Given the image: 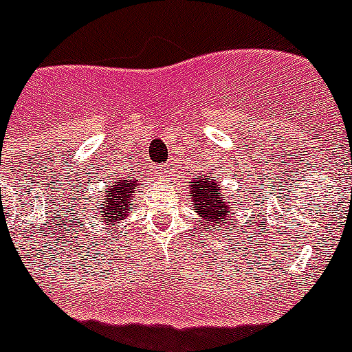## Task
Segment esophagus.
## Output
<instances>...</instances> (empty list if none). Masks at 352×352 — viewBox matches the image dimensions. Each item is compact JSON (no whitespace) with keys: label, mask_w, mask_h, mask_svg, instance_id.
<instances>
[{"label":"esophagus","mask_w":352,"mask_h":352,"mask_svg":"<svg viewBox=\"0 0 352 352\" xmlns=\"http://www.w3.org/2000/svg\"><path fill=\"white\" fill-rule=\"evenodd\" d=\"M157 173L161 177H166L168 175V168H164V166H157Z\"/></svg>","instance_id":"34e87169"}]
</instances>
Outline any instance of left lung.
<instances>
[{"mask_svg": "<svg viewBox=\"0 0 352 352\" xmlns=\"http://www.w3.org/2000/svg\"><path fill=\"white\" fill-rule=\"evenodd\" d=\"M219 180L212 175H198L189 186V201L191 209L197 214L198 223L207 230H223L228 219L234 218L235 201L223 191ZM232 228V227H230ZM201 232V230H200Z\"/></svg>", "mask_w": 352, "mask_h": 352, "instance_id": "8db88e82", "label": "left lung"}]
</instances>
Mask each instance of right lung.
I'll return each instance as SVG.
<instances>
[{
	"mask_svg": "<svg viewBox=\"0 0 352 352\" xmlns=\"http://www.w3.org/2000/svg\"><path fill=\"white\" fill-rule=\"evenodd\" d=\"M138 186L140 180L129 175L113 179L111 184L104 186L102 195L96 198V200L100 201L99 204H94L96 206L94 210L97 214V221L102 223L104 228H106L102 237L118 234V225L127 218V210L133 206V201L136 200L134 193L138 191Z\"/></svg>",
	"mask_w": 352,
	"mask_h": 352,
	"instance_id": "1",
	"label": "right lung"
}]
</instances>
